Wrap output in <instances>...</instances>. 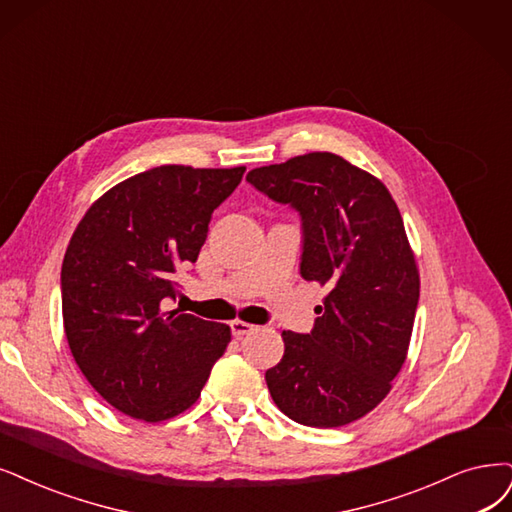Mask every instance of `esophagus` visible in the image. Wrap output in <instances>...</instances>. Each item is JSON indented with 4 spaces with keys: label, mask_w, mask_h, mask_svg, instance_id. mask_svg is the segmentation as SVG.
Here are the masks:
<instances>
[{
    "label": "esophagus",
    "mask_w": 512,
    "mask_h": 512,
    "mask_svg": "<svg viewBox=\"0 0 512 512\" xmlns=\"http://www.w3.org/2000/svg\"><path fill=\"white\" fill-rule=\"evenodd\" d=\"M230 327H232V335H234V337L249 335V333H253V331L257 329V327L251 325V323H244V320H232Z\"/></svg>",
    "instance_id": "obj_1"
}]
</instances>
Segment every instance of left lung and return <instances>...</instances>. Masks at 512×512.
Segmentation results:
<instances>
[{
    "label": "left lung",
    "mask_w": 512,
    "mask_h": 512,
    "mask_svg": "<svg viewBox=\"0 0 512 512\" xmlns=\"http://www.w3.org/2000/svg\"><path fill=\"white\" fill-rule=\"evenodd\" d=\"M246 181L299 213V274L331 289L310 333L282 331L285 354L266 371L272 399L297 424L346 426L386 399L409 348L420 274L399 206L329 151L253 168Z\"/></svg>",
    "instance_id": "1"
}]
</instances>
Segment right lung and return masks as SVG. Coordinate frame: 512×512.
Returning a JSON list of instances; mask_svg holds the SVG:
<instances>
[{"label":"right lung","mask_w":512,"mask_h":512,"mask_svg":"<svg viewBox=\"0 0 512 512\" xmlns=\"http://www.w3.org/2000/svg\"><path fill=\"white\" fill-rule=\"evenodd\" d=\"M244 170H145L111 187L75 227L61 270L67 342L90 386L130 418L162 422L192 407L230 344L227 325L164 304Z\"/></svg>","instance_id":"obj_1"}]
</instances>
